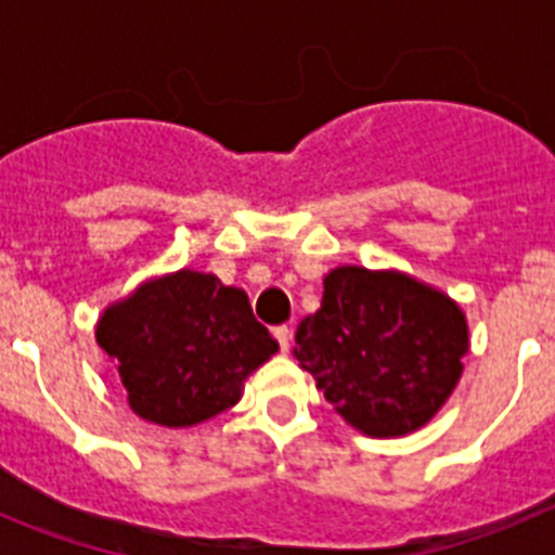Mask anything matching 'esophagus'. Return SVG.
Masks as SVG:
<instances>
[{
    "instance_id": "obj_1",
    "label": "esophagus",
    "mask_w": 555,
    "mask_h": 555,
    "mask_svg": "<svg viewBox=\"0 0 555 555\" xmlns=\"http://www.w3.org/2000/svg\"><path fill=\"white\" fill-rule=\"evenodd\" d=\"M274 338H278V345H281V352H288V347H292V331H288L286 325L274 327Z\"/></svg>"
}]
</instances>
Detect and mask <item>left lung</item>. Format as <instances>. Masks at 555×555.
Returning a JSON list of instances; mask_svg holds the SVG:
<instances>
[{"instance_id":"8db88e82","label":"left lung","mask_w":555,"mask_h":555,"mask_svg":"<svg viewBox=\"0 0 555 555\" xmlns=\"http://www.w3.org/2000/svg\"><path fill=\"white\" fill-rule=\"evenodd\" d=\"M294 341V358L352 428L403 436L423 428L459 384L467 322L450 297L414 278L338 267Z\"/></svg>"}]
</instances>
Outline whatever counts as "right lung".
Here are the masks:
<instances>
[{
    "mask_svg": "<svg viewBox=\"0 0 555 555\" xmlns=\"http://www.w3.org/2000/svg\"><path fill=\"white\" fill-rule=\"evenodd\" d=\"M96 341L119 370L130 409L166 428L228 411L244 377L278 352L242 288L191 269L107 308Z\"/></svg>",
    "mask_w": 555,
    "mask_h": 555,
    "instance_id": "right-lung-1",
    "label": "right lung"
}]
</instances>
